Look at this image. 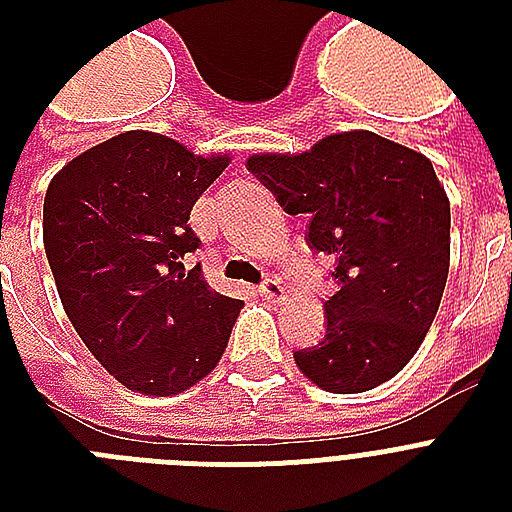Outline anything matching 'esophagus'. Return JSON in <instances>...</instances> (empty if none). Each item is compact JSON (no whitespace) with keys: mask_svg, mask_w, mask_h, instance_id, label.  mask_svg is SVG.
Segmentation results:
<instances>
[{"mask_svg":"<svg viewBox=\"0 0 512 512\" xmlns=\"http://www.w3.org/2000/svg\"><path fill=\"white\" fill-rule=\"evenodd\" d=\"M260 295H263L268 303H279V300H284L287 292H284V287H281V281L271 276V279H265L263 284H260Z\"/></svg>","mask_w":512,"mask_h":512,"instance_id":"obj_1","label":"esophagus"}]
</instances>
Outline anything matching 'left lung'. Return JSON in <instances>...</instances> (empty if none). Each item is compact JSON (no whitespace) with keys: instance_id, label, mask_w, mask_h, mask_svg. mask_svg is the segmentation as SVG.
I'll use <instances>...</instances> for the list:
<instances>
[{"instance_id":"left-lung-1","label":"left lung","mask_w":512,"mask_h":512,"mask_svg":"<svg viewBox=\"0 0 512 512\" xmlns=\"http://www.w3.org/2000/svg\"><path fill=\"white\" fill-rule=\"evenodd\" d=\"M247 170L289 215H308V247L332 255L327 332L295 350L329 393L396 377L428 335L449 276V199L428 156L369 130L337 132L303 154H255Z\"/></svg>"}]
</instances>
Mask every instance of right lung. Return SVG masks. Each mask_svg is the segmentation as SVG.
Returning <instances> with one entry per match:
<instances>
[{
	"label": "right lung",
	"mask_w": 512,
	"mask_h": 512,
	"mask_svg": "<svg viewBox=\"0 0 512 512\" xmlns=\"http://www.w3.org/2000/svg\"><path fill=\"white\" fill-rule=\"evenodd\" d=\"M228 156L132 130L84 151L44 196V252L60 303L124 388L177 396L223 356L241 300L209 289L188 217Z\"/></svg>",
	"instance_id": "right-lung-1"
}]
</instances>
